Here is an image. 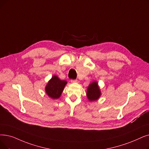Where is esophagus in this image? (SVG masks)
<instances>
[{"instance_id":"1","label":"esophagus","mask_w":149,"mask_h":149,"mask_svg":"<svg viewBox=\"0 0 149 149\" xmlns=\"http://www.w3.org/2000/svg\"><path fill=\"white\" fill-rule=\"evenodd\" d=\"M70 81H71V83H77V82H78V80H76V79H74V80L72 79L70 80Z\"/></svg>"}]
</instances>
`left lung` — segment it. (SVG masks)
I'll list each match as a JSON object with an SVG mask.
<instances>
[{"label":"left lung","mask_w":149,"mask_h":149,"mask_svg":"<svg viewBox=\"0 0 149 149\" xmlns=\"http://www.w3.org/2000/svg\"><path fill=\"white\" fill-rule=\"evenodd\" d=\"M87 97L90 101H94L99 98L100 91L98 84L96 81L91 83L87 89Z\"/></svg>","instance_id":"obj_1"}]
</instances>
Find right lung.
Here are the masks:
<instances>
[{
	"mask_svg": "<svg viewBox=\"0 0 149 149\" xmlns=\"http://www.w3.org/2000/svg\"><path fill=\"white\" fill-rule=\"evenodd\" d=\"M66 83V81L61 80L57 76L54 75L48 82L46 87V92L52 99H58Z\"/></svg>",
	"mask_w": 149,
	"mask_h": 149,
	"instance_id": "1",
	"label": "right lung"
}]
</instances>
